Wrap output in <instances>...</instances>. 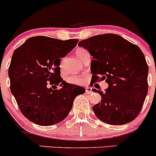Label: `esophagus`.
Wrapping results in <instances>:
<instances>
[{"instance_id": "34e87169", "label": "esophagus", "mask_w": 156, "mask_h": 156, "mask_svg": "<svg viewBox=\"0 0 156 156\" xmlns=\"http://www.w3.org/2000/svg\"><path fill=\"white\" fill-rule=\"evenodd\" d=\"M85 90H86L85 91L86 94H91V93L93 92V91H92V88H91V87H86Z\"/></svg>"}]
</instances>
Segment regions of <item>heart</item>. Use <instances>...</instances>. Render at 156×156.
Masks as SVG:
<instances>
[{
    "instance_id": "1",
    "label": "heart",
    "mask_w": 156,
    "mask_h": 156,
    "mask_svg": "<svg viewBox=\"0 0 156 156\" xmlns=\"http://www.w3.org/2000/svg\"><path fill=\"white\" fill-rule=\"evenodd\" d=\"M87 50L84 48H78L75 51V54L76 56L81 59V56L82 55L84 54ZM61 70L63 69V65H62V62H61L60 66ZM66 81L69 84H77V85H81V84H84L85 82V78L84 76H81V75H72V76H69L66 78Z\"/></svg>"
}]
</instances>
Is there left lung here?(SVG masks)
I'll list each match as a JSON object with an SVG mask.
<instances>
[{"label":"left lung","instance_id":"obj_1","mask_svg":"<svg viewBox=\"0 0 156 156\" xmlns=\"http://www.w3.org/2000/svg\"><path fill=\"white\" fill-rule=\"evenodd\" d=\"M78 45L94 58L90 64L93 84L105 80L108 84L104 93L92 89L101 96V103L93 106L96 116L112 125L134 120L148 92L149 69L139 47L115 34L93 36Z\"/></svg>","mask_w":156,"mask_h":156}]
</instances>
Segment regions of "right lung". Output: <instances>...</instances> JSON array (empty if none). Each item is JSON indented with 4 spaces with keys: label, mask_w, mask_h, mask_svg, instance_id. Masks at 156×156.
Here are the masks:
<instances>
[{
    "label": "right lung",
    "mask_w": 156,
    "mask_h": 156,
    "mask_svg": "<svg viewBox=\"0 0 156 156\" xmlns=\"http://www.w3.org/2000/svg\"><path fill=\"white\" fill-rule=\"evenodd\" d=\"M78 39L45 36L28 39L16 49L8 70L10 91L23 115L36 125L50 126L68 116L75 97L85 89L60 77V59L76 47ZM59 86L52 89L48 85Z\"/></svg>",
    "instance_id": "add662e5"
}]
</instances>
